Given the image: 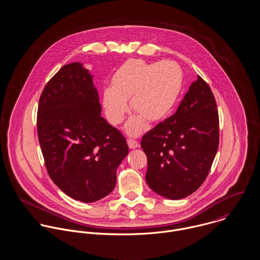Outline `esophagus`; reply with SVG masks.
Instances as JSON below:
<instances>
[{"label": "esophagus", "instance_id": "1", "mask_svg": "<svg viewBox=\"0 0 260 260\" xmlns=\"http://www.w3.org/2000/svg\"><path fill=\"white\" fill-rule=\"evenodd\" d=\"M127 143H128V146H129V148L131 149H135L138 147V142L136 141V140H134V139H128L127 140Z\"/></svg>", "mask_w": 260, "mask_h": 260}]
</instances>
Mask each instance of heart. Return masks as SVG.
<instances>
[{
  "instance_id": "obj_1",
  "label": "heart",
  "mask_w": 260,
  "mask_h": 260,
  "mask_svg": "<svg viewBox=\"0 0 260 260\" xmlns=\"http://www.w3.org/2000/svg\"><path fill=\"white\" fill-rule=\"evenodd\" d=\"M182 71L172 61L147 63L130 59L123 63L112 77V87L103 91L102 103L106 116L113 125L119 124L130 108L140 117H134L127 124V131L136 135L142 132L148 122L163 119L177 101L182 88Z\"/></svg>"
}]
</instances>
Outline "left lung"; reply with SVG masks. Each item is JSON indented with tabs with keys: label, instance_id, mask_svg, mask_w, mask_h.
I'll list each match as a JSON object with an SVG mask.
<instances>
[{
	"label": "left lung",
	"instance_id": "left-lung-1",
	"mask_svg": "<svg viewBox=\"0 0 260 260\" xmlns=\"http://www.w3.org/2000/svg\"><path fill=\"white\" fill-rule=\"evenodd\" d=\"M219 144V117L214 95L200 77L174 115L142 137L147 156L146 182L168 199L185 198L206 179Z\"/></svg>",
	"mask_w": 260,
	"mask_h": 260
}]
</instances>
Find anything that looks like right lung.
Segmentation results:
<instances>
[{"label":"right lung","mask_w":260,"mask_h":260,"mask_svg":"<svg viewBox=\"0 0 260 260\" xmlns=\"http://www.w3.org/2000/svg\"><path fill=\"white\" fill-rule=\"evenodd\" d=\"M37 131L48 174L65 194L89 203L115 188L129 149L122 133L101 117L93 76L82 63L63 66L45 86Z\"/></svg>","instance_id":"obj_1"}]
</instances>
